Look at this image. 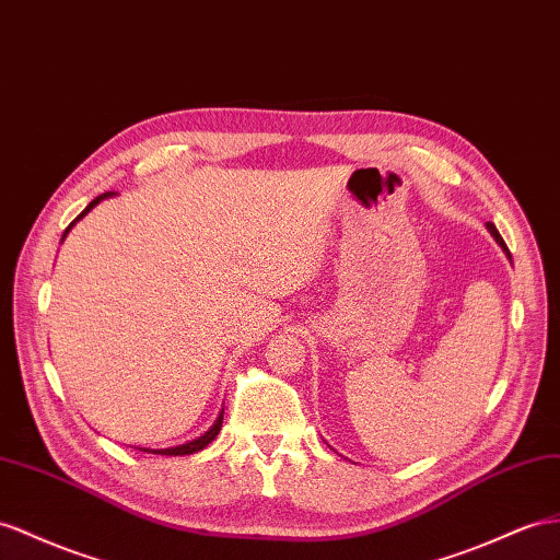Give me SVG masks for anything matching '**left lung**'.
Masks as SVG:
<instances>
[{
	"label": "left lung",
	"instance_id": "1",
	"mask_svg": "<svg viewBox=\"0 0 560 560\" xmlns=\"http://www.w3.org/2000/svg\"><path fill=\"white\" fill-rule=\"evenodd\" d=\"M487 229H490V234H492V236L497 238V243H499V246H501V248H504V253L509 255V248H506V243H504V238H501V236H499V232H497V229H494V224H492V222H487ZM509 257H511V255H509Z\"/></svg>",
	"mask_w": 560,
	"mask_h": 560
}]
</instances>
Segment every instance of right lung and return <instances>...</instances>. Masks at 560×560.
<instances>
[{"label":"right lung","instance_id":"obj_1","mask_svg":"<svg viewBox=\"0 0 560 560\" xmlns=\"http://www.w3.org/2000/svg\"><path fill=\"white\" fill-rule=\"evenodd\" d=\"M108 196H113L110 191L108 194H102V196H96L94 200H92V203L88 206V208H84L80 214H78V218L73 220V222H70L68 224V229H66V232H63V236H61V241L68 236V232H70V229H73L75 226V222L78 220H82L84 218V214H88L96 203H102V200L104 198H108ZM222 419H224V409L220 411V417L218 419H214V423L206 430V433L203 435H200V438H196V440H191V442H184V444H177V447H167V450H143V452H153V454H165V456H184V454H194V452H200V450H203V447H208V444L214 440V438H218V433H220V428H222Z\"/></svg>","mask_w":560,"mask_h":560}]
</instances>
